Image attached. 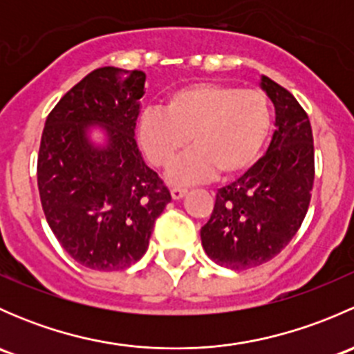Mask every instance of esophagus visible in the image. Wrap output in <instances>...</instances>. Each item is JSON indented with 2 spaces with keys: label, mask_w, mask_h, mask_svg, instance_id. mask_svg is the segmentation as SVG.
<instances>
[{
  "label": "esophagus",
  "mask_w": 354,
  "mask_h": 354,
  "mask_svg": "<svg viewBox=\"0 0 354 354\" xmlns=\"http://www.w3.org/2000/svg\"><path fill=\"white\" fill-rule=\"evenodd\" d=\"M187 188H181V187H174L173 190H171V197H173L174 200H180L183 198L185 195H187Z\"/></svg>",
  "instance_id": "obj_1"
}]
</instances>
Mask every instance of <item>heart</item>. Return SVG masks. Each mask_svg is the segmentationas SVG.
<instances>
[{
    "instance_id": "heart-1",
    "label": "heart",
    "mask_w": 354,
    "mask_h": 354,
    "mask_svg": "<svg viewBox=\"0 0 354 354\" xmlns=\"http://www.w3.org/2000/svg\"><path fill=\"white\" fill-rule=\"evenodd\" d=\"M272 124L269 99L257 88L197 82L171 92L164 111L145 109L138 140L145 156L167 169L188 147H195L171 171L173 183H197L212 176H234L248 169L262 151Z\"/></svg>"
}]
</instances>
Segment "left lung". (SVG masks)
Returning a JSON list of instances; mask_svg holds the SVG:
<instances>
[{
  "label": "left lung",
  "instance_id": "8db88e82",
  "mask_svg": "<svg viewBox=\"0 0 354 354\" xmlns=\"http://www.w3.org/2000/svg\"><path fill=\"white\" fill-rule=\"evenodd\" d=\"M260 87L276 108L269 149L243 176L217 190L200 230L207 255L233 270L262 266L286 248L305 219L315 178L308 114L269 77Z\"/></svg>",
  "mask_w": 354,
  "mask_h": 354
}]
</instances>
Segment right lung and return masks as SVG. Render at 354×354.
Wrapping results in <instances>:
<instances>
[{
    "label": "right lung",
    "mask_w": 354,
    "mask_h": 354,
    "mask_svg": "<svg viewBox=\"0 0 354 354\" xmlns=\"http://www.w3.org/2000/svg\"><path fill=\"white\" fill-rule=\"evenodd\" d=\"M144 94V71L97 68L59 99L42 130V210L59 245L88 269L109 272L138 262L156 219L171 202L135 142ZM94 124L109 137L102 148L88 138Z\"/></svg>",
    "instance_id": "right-lung-1"
}]
</instances>
